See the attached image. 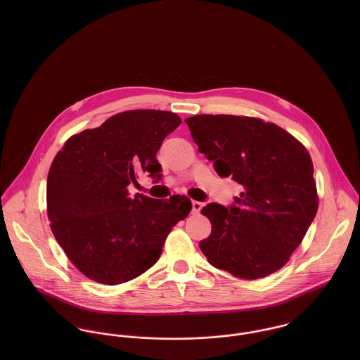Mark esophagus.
Masks as SVG:
<instances>
[{
  "instance_id": "34e87169",
  "label": "esophagus",
  "mask_w": 360,
  "mask_h": 360,
  "mask_svg": "<svg viewBox=\"0 0 360 360\" xmlns=\"http://www.w3.org/2000/svg\"><path fill=\"white\" fill-rule=\"evenodd\" d=\"M201 209H202V204L201 202H198V201H193L191 202V212L193 213H198Z\"/></svg>"
}]
</instances>
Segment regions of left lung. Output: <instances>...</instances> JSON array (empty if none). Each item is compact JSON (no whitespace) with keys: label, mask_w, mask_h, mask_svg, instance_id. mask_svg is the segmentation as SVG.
<instances>
[{"label":"left lung","mask_w":360,"mask_h":360,"mask_svg":"<svg viewBox=\"0 0 360 360\" xmlns=\"http://www.w3.org/2000/svg\"><path fill=\"white\" fill-rule=\"evenodd\" d=\"M184 122L217 174L243 187L229 207L210 202L201 210L212 224L200 243L207 262L244 280L281 269L319 205L307 148L277 124L255 117L197 115Z\"/></svg>","instance_id":"left-lung-1"}]
</instances>
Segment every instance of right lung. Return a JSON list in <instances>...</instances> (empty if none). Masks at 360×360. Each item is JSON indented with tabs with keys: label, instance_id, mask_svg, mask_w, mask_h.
Masks as SVG:
<instances>
[{
	"label": "right lung",
	"instance_id": "add662e5",
	"mask_svg": "<svg viewBox=\"0 0 360 360\" xmlns=\"http://www.w3.org/2000/svg\"><path fill=\"white\" fill-rule=\"evenodd\" d=\"M181 119L166 110L117 113L72 136L47 179V212L58 244L89 278L126 283L153 267L172 227L191 210L187 197L154 200L127 187L139 174L162 179L155 158Z\"/></svg>",
	"mask_w": 360,
	"mask_h": 360
}]
</instances>
